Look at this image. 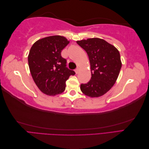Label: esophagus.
I'll return each instance as SVG.
<instances>
[{
    "instance_id": "1",
    "label": "esophagus",
    "mask_w": 149,
    "mask_h": 149,
    "mask_svg": "<svg viewBox=\"0 0 149 149\" xmlns=\"http://www.w3.org/2000/svg\"><path fill=\"white\" fill-rule=\"evenodd\" d=\"M75 73H76V74H78V73H79V67H77L75 69Z\"/></svg>"
}]
</instances>
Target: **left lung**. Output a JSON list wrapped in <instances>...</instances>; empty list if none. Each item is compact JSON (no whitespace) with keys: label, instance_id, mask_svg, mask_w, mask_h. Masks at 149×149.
<instances>
[{"label":"left lung","instance_id":"obj_1","mask_svg":"<svg viewBox=\"0 0 149 149\" xmlns=\"http://www.w3.org/2000/svg\"><path fill=\"white\" fill-rule=\"evenodd\" d=\"M86 52L91 65V78L81 84V90L88 96H102L112 87L122 66L118 49L104 40L88 38L76 42Z\"/></svg>","mask_w":149,"mask_h":149}]
</instances>
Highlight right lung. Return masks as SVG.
Masks as SVG:
<instances>
[{
	"label": "right lung",
	"instance_id": "obj_1",
	"mask_svg": "<svg viewBox=\"0 0 149 149\" xmlns=\"http://www.w3.org/2000/svg\"><path fill=\"white\" fill-rule=\"evenodd\" d=\"M68 43L64 37L54 35L38 40L30 48L28 61L31 76L40 91L47 95L62 93L66 81L75 74L61 55Z\"/></svg>",
	"mask_w": 149,
	"mask_h": 149
}]
</instances>
